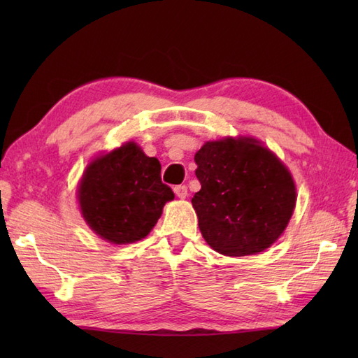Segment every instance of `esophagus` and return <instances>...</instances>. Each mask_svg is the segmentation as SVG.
I'll list each match as a JSON object with an SVG mask.
<instances>
[{"label": "esophagus", "instance_id": "1", "mask_svg": "<svg viewBox=\"0 0 358 358\" xmlns=\"http://www.w3.org/2000/svg\"><path fill=\"white\" fill-rule=\"evenodd\" d=\"M173 192H175V195L178 196V199L183 200V199H186V196H187V187H186L185 185L175 186V187H173Z\"/></svg>", "mask_w": 358, "mask_h": 358}]
</instances>
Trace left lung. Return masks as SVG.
Segmentation results:
<instances>
[{
	"mask_svg": "<svg viewBox=\"0 0 358 358\" xmlns=\"http://www.w3.org/2000/svg\"><path fill=\"white\" fill-rule=\"evenodd\" d=\"M201 189L192 206L203 238L218 254L245 257L275 243L294 214L291 172L252 136L204 143L195 154Z\"/></svg>",
	"mask_w": 358,
	"mask_h": 358,
	"instance_id": "obj_1",
	"label": "left lung"
}]
</instances>
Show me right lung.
I'll return each mask as SVG.
<instances>
[{"label": "right lung", "instance_id": "right-lung-1", "mask_svg": "<svg viewBox=\"0 0 358 358\" xmlns=\"http://www.w3.org/2000/svg\"><path fill=\"white\" fill-rule=\"evenodd\" d=\"M159 172L158 159L134 141L92 159L78 186L80 210L87 226L113 245L146 237L164 204L173 200Z\"/></svg>", "mask_w": 358, "mask_h": 358}]
</instances>
